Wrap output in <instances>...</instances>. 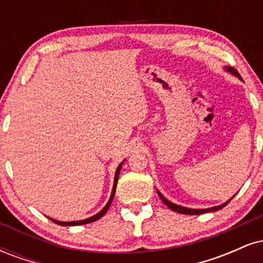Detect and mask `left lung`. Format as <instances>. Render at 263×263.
I'll use <instances>...</instances> for the list:
<instances>
[{"label": "left lung", "instance_id": "1", "mask_svg": "<svg viewBox=\"0 0 263 263\" xmlns=\"http://www.w3.org/2000/svg\"><path fill=\"white\" fill-rule=\"evenodd\" d=\"M229 70H231L232 73H235L238 77V74L236 73V70H234V69H229ZM158 195L159 198L162 199V201L164 203L165 205H167L170 209H172L173 211H177V213H180V214H185V215H199V214H204V213H210V211H216V210H220L222 209V208L226 206V205L229 204V201H226V203H224L222 205H219V206H214V208H210V209H188V208H184V206H179V205L177 204H173L171 203V201H168L167 199H165L163 195L161 194V193L158 192Z\"/></svg>", "mask_w": 263, "mask_h": 263}]
</instances>
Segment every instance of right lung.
<instances>
[{"mask_svg": "<svg viewBox=\"0 0 263 263\" xmlns=\"http://www.w3.org/2000/svg\"><path fill=\"white\" fill-rule=\"evenodd\" d=\"M121 167H122V163H121V164L119 165V167H117L116 174H115L114 188H112V193H111L110 200H108V203L106 204V206H105L104 209H102V210L100 211V213H98V214H96V215H93V216H91V218H89V219L80 220V221H70V222H65V221H58V220H53V219H50V218H49V219L52 220L53 222H55V224L62 225V226H75V225H84V224H89V222H93V221H96V220H99L100 218H102V216H104L105 214H106V211L108 210V208H110V205H111V203H112V200H114V195H115V192H116L117 180H119V174H120V171H121Z\"/></svg>", "mask_w": 263, "mask_h": 263, "instance_id": "right-lung-1", "label": "right lung"}]
</instances>
